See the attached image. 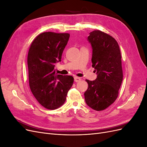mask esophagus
Returning <instances> with one entry per match:
<instances>
[{
    "instance_id": "34e87169",
    "label": "esophagus",
    "mask_w": 147,
    "mask_h": 147,
    "mask_svg": "<svg viewBox=\"0 0 147 147\" xmlns=\"http://www.w3.org/2000/svg\"><path fill=\"white\" fill-rule=\"evenodd\" d=\"M81 80V78L80 77H74V81L75 82H78Z\"/></svg>"
}]
</instances>
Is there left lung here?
<instances>
[{
    "instance_id": "obj_1",
    "label": "left lung",
    "mask_w": 147,
    "mask_h": 147,
    "mask_svg": "<svg viewBox=\"0 0 147 147\" xmlns=\"http://www.w3.org/2000/svg\"><path fill=\"white\" fill-rule=\"evenodd\" d=\"M88 40L92 49V67L97 75L95 80H86V104L97 111L104 110L117 99L123 81L121 55L118 42L99 30L90 33Z\"/></svg>"
}]
</instances>
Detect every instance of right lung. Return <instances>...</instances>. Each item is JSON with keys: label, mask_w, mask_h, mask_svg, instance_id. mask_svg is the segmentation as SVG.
<instances>
[{"label": "right lung", "mask_w": 147, "mask_h": 147, "mask_svg": "<svg viewBox=\"0 0 147 147\" xmlns=\"http://www.w3.org/2000/svg\"><path fill=\"white\" fill-rule=\"evenodd\" d=\"M68 33L43 32L32 42L28 55L29 83L35 99L44 107L55 110L63 105L74 77L56 74L55 64L69 39Z\"/></svg>", "instance_id": "add662e5"}]
</instances>
